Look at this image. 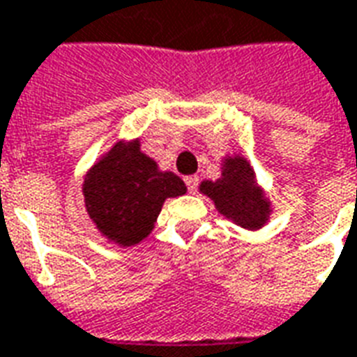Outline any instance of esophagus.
Segmentation results:
<instances>
[{
	"mask_svg": "<svg viewBox=\"0 0 357 357\" xmlns=\"http://www.w3.org/2000/svg\"><path fill=\"white\" fill-rule=\"evenodd\" d=\"M184 182H186V186H188L190 192H196L197 186H199V178H197L196 175H190L184 178Z\"/></svg>",
	"mask_w": 357,
	"mask_h": 357,
	"instance_id": "34e87169",
	"label": "esophagus"
}]
</instances>
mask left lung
<instances>
[{
    "instance_id": "1",
    "label": "left lung",
    "mask_w": 357,
    "mask_h": 357,
    "mask_svg": "<svg viewBox=\"0 0 357 357\" xmlns=\"http://www.w3.org/2000/svg\"><path fill=\"white\" fill-rule=\"evenodd\" d=\"M253 169L243 158L226 161L222 178L204 182L202 192L215 202L225 217L232 218L243 228L257 230L266 222L270 205L262 199L261 190L255 186Z\"/></svg>"
}]
</instances>
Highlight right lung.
Instances as JSON below:
<instances>
[{"mask_svg":"<svg viewBox=\"0 0 357 357\" xmlns=\"http://www.w3.org/2000/svg\"><path fill=\"white\" fill-rule=\"evenodd\" d=\"M184 192L178 176L160 173L155 161L140 152L139 140L112 148L83 184L89 217L106 238L121 245L146 238L163 202Z\"/></svg>","mask_w":357,"mask_h":357,"instance_id":"1","label":"right lung"}]
</instances>
